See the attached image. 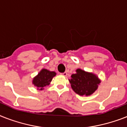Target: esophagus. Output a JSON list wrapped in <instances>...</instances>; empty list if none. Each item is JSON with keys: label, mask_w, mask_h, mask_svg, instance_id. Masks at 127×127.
<instances>
[{"label": "esophagus", "mask_w": 127, "mask_h": 127, "mask_svg": "<svg viewBox=\"0 0 127 127\" xmlns=\"http://www.w3.org/2000/svg\"><path fill=\"white\" fill-rule=\"evenodd\" d=\"M62 75V76H67V73L66 72H63V73H61V74Z\"/></svg>", "instance_id": "esophagus-1"}]
</instances>
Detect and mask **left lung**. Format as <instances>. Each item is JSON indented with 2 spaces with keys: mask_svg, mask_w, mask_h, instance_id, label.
<instances>
[{
  "mask_svg": "<svg viewBox=\"0 0 127 127\" xmlns=\"http://www.w3.org/2000/svg\"><path fill=\"white\" fill-rule=\"evenodd\" d=\"M69 81L74 92L81 96L91 95L97 89L100 83V80L96 75L81 69L76 70V73L71 76Z\"/></svg>",
  "mask_w": 127,
  "mask_h": 127,
  "instance_id": "obj_1",
  "label": "left lung"
}]
</instances>
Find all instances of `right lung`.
<instances>
[{"instance_id": "obj_1", "label": "right lung", "mask_w": 127, "mask_h": 127, "mask_svg": "<svg viewBox=\"0 0 127 127\" xmlns=\"http://www.w3.org/2000/svg\"><path fill=\"white\" fill-rule=\"evenodd\" d=\"M56 73L51 72L46 69H42L38 75L33 79L32 83L37 87L38 89L42 90L46 86L48 85L52 80V78L55 76Z\"/></svg>"}]
</instances>
